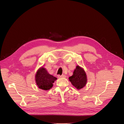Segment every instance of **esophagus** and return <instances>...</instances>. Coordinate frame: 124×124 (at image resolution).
Masks as SVG:
<instances>
[{"label":"esophagus","mask_w":124,"mask_h":124,"mask_svg":"<svg viewBox=\"0 0 124 124\" xmlns=\"http://www.w3.org/2000/svg\"><path fill=\"white\" fill-rule=\"evenodd\" d=\"M58 78H65L66 76V75H65V74H62V75H59L58 76Z\"/></svg>","instance_id":"esophagus-1"}]
</instances>
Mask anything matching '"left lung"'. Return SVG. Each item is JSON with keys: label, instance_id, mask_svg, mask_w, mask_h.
<instances>
[{"label": "left lung", "instance_id": "1", "mask_svg": "<svg viewBox=\"0 0 124 124\" xmlns=\"http://www.w3.org/2000/svg\"><path fill=\"white\" fill-rule=\"evenodd\" d=\"M69 81L77 90H80L85 87L87 83V75L84 69L77 65L73 71V75L69 77Z\"/></svg>", "mask_w": 124, "mask_h": 124}]
</instances>
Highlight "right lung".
<instances>
[{"label":"right lung","instance_id":"right-lung-1","mask_svg":"<svg viewBox=\"0 0 124 124\" xmlns=\"http://www.w3.org/2000/svg\"><path fill=\"white\" fill-rule=\"evenodd\" d=\"M35 82L39 89L44 90H49L53 86V83L57 78L49 74L47 70L41 67L36 72Z\"/></svg>","mask_w":124,"mask_h":124}]
</instances>
